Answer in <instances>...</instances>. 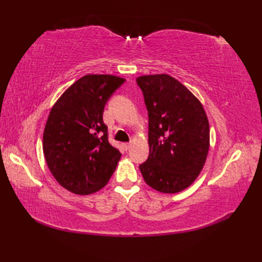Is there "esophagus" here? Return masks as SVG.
Masks as SVG:
<instances>
[{
    "instance_id": "34e87169",
    "label": "esophagus",
    "mask_w": 262,
    "mask_h": 262,
    "mask_svg": "<svg viewBox=\"0 0 262 262\" xmlns=\"http://www.w3.org/2000/svg\"><path fill=\"white\" fill-rule=\"evenodd\" d=\"M130 145H132L130 143H124V144H122V147H124L125 151H128V149H129V147H130Z\"/></svg>"
}]
</instances>
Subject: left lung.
I'll return each mask as SVG.
<instances>
[{"label": "left lung", "instance_id": "obj_1", "mask_svg": "<svg viewBox=\"0 0 262 262\" xmlns=\"http://www.w3.org/2000/svg\"><path fill=\"white\" fill-rule=\"evenodd\" d=\"M148 113L149 154L140 165L155 190L179 192L196 180L207 159L209 124L199 100L168 74L136 79Z\"/></svg>", "mask_w": 262, "mask_h": 262}]
</instances>
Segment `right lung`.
Listing matches in <instances>:
<instances>
[{"mask_svg":"<svg viewBox=\"0 0 262 262\" xmlns=\"http://www.w3.org/2000/svg\"><path fill=\"white\" fill-rule=\"evenodd\" d=\"M126 80L114 75L82 76L54 104L43 130L42 149L60 186L77 194L103 188L120 152L108 141L104 105Z\"/></svg>","mask_w":262,"mask_h":262,"instance_id":"obj_1","label":"right lung"}]
</instances>
